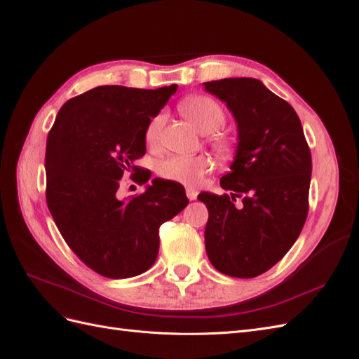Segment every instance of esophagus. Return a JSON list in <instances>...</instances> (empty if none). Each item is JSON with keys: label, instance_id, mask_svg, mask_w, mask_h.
Segmentation results:
<instances>
[{"label": "esophagus", "instance_id": "34e87169", "mask_svg": "<svg viewBox=\"0 0 359 359\" xmlns=\"http://www.w3.org/2000/svg\"><path fill=\"white\" fill-rule=\"evenodd\" d=\"M186 193H187V198H189L190 201H194V199L198 198V191L194 190V189H187Z\"/></svg>", "mask_w": 359, "mask_h": 359}]
</instances>
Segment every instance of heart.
Wrapping results in <instances>:
<instances>
[{
  "label": "heart",
  "mask_w": 359,
  "mask_h": 359,
  "mask_svg": "<svg viewBox=\"0 0 359 359\" xmlns=\"http://www.w3.org/2000/svg\"><path fill=\"white\" fill-rule=\"evenodd\" d=\"M181 111L202 133L217 132V130L224 124L226 119L222 106L212 99H210V97L203 95H194L187 100H184L181 103ZM165 119V114H158L149 121L145 132V139L148 145L158 144ZM211 142L214 148L217 151H220V153H223L227 148V144L219 136H214L211 139ZM210 170L211 161L205 156H172L165 161H161V165L158 168V172L163 178L177 181L184 184V186L191 187L199 186L203 177Z\"/></svg>",
  "instance_id": "heart-1"
}]
</instances>
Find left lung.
Returning <instances> with one entry per match:
<instances>
[{
	"label": "left lung",
	"instance_id": "left-lung-1",
	"mask_svg": "<svg viewBox=\"0 0 359 359\" xmlns=\"http://www.w3.org/2000/svg\"><path fill=\"white\" fill-rule=\"evenodd\" d=\"M235 118L238 145L220 186L231 194L203 191L208 208L205 248L220 273L257 277L283 257L309 212L311 154L293 107L259 79L205 82ZM236 197L242 202L234 205Z\"/></svg>",
	"mask_w": 359,
	"mask_h": 359
}]
</instances>
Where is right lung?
Instances as JSON below:
<instances>
[{"label":"right lung","mask_w":359,"mask_h":359,"mask_svg":"<svg viewBox=\"0 0 359 359\" xmlns=\"http://www.w3.org/2000/svg\"><path fill=\"white\" fill-rule=\"evenodd\" d=\"M178 86H97L62 104L46 142V202L58 231L82 262L107 278L145 273L158 255V227L186 208L178 182L154 178L119 199V180L147 151L145 132Z\"/></svg>","instance_id":"add662e5"}]
</instances>
